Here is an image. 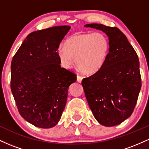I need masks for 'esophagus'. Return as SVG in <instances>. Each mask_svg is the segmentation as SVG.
I'll list each match as a JSON object with an SVG mask.
<instances>
[{"instance_id": "1", "label": "esophagus", "mask_w": 149, "mask_h": 149, "mask_svg": "<svg viewBox=\"0 0 149 149\" xmlns=\"http://www.w3.org/2000/svg\"><path fill=\"white\" fill-rule=\"evenodd\" d=\"M82 80H83V77L80 76H77V81L78 83H81Z\"/></svg>"}]
</instances>
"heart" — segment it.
I'll return each instance as SVG.
<instances>
[{"mask_svg":"<svg viewBox=\"0 0 149 149\" xmlns=\"http://www.w3.org/2000/svg\"><path fill=\"white\" fill-rule=\"evenodd\" d=\"M109 52V41L102 33H76L66 40L64 47L57 49L63 67L70 69L74 62L85 74H94L102 69Z\"/></svg>","mask_w":149,"mask_h":149,"instance_id":"obj_1","label":"heart"}]
</instances>
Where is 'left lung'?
Here are the masks:
<instances>
[{
	"instance_id": "obj_1",
	"label": "left lung",
	"mask_w": 149,
	"mask_h": 149,
	"mask_svg": "<svg viewBox=\"0 0 149 149\" xmlns=\"http://www.w3.org/2000/svg\"><path fill=\"white\" fill-rule=\"evenodd\" d=\"M109 37V52L100 71L82 81L89 107L102 125H118L132 115L141 90L139 61L127 37L116 27L88 24Z\"/></svg>"
}]
</instances>
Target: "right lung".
<instances>
[{"mask_svg": "<svg viewBox=\"0 0 149 149\" xmlns=\"http://www.w3.org/2000/svg\"><path fill=\"white\" fill-rule=\"evenodd\" d=\"M71 29L59 26L29 34L11 62V91L22 118L51 128L61 117L74 73L61 67L57 49Z\"/></svg>", "mask_w": 149, "mask_h": 149, "instance_id": "1", "label": "right lung"}]
</instances>
